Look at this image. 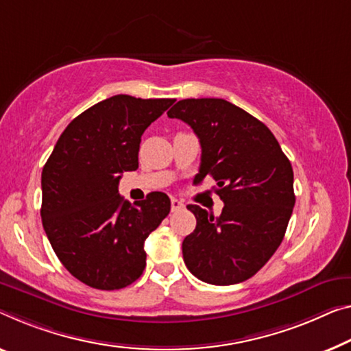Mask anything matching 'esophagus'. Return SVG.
Listing matches in <instances>:
<instances>
[{
  "label": "esophagus",
  "instance_id": "esophagus-1",
  "mask_svg": "<svg viewBox=\"0 0 351 351\" xmlns=\"http://www.w3.org/2000/svg\"><path fill=\"white\" fill-rule=\"evenodd\" d=\"M183 207H185V204H183V201H180V199H177V197L171 199V210H172V212H179V210H182Z\"/></svg>",
  "mask_w": 351,
  "mask_h": 351
}]
</instances>
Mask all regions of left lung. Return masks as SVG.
Instances as JSON below:
<instances>
[{
	"label": "left lung",
	"mask_w": 351,
	"mask_h": 351,
	"mask_svg": "<svg viewBox=\"0 0 351 351\" xmlns=\"http://www.w3.org/2000/svg\"><path fill=\"white\" fill-rule=\"evenodd\" d=\"M196 133L202 147L197 182H217L219 217L188 206L196 229L182 243L186 268L213 285L243 282L284 239L295 206L293 169L269 128L223 99H185L168 111Z\"/></svg>",
	"instance_id": "left-lung-1"
}]
</instances>
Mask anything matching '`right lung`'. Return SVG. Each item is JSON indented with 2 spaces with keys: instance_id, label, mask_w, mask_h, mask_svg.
<instances>
[{
  "instance_id": "add662e5",
  "label": "right lung",
  "mask_w": 351,
  "mask_h": 351,
  "mask_svg": "<svg viewBox=\"0 0 351 351\" xmlns=\"http://www.w3.org/2000/svg\"><path fill=\"white\" fill-rule=\"evenodd\" d=\"M174 99L112 95L69 123L42 171L40 217L53 251L89 287L119 290L141 276L144 241L168 217L171 201L149 193L133 206L117 185L138 169L139 143Z\"/></svg>"
}]
</instances>
